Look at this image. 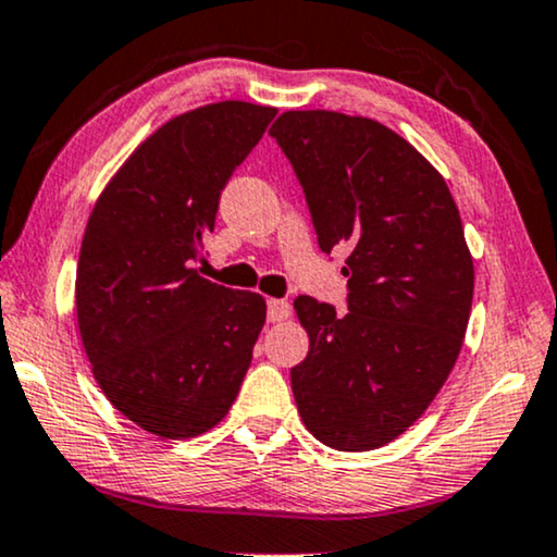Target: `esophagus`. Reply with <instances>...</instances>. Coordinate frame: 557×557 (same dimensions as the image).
<instances>
[{"label":"esophagus","instance_id":"1","mask_svg":"<svg viewBox=\"0 0 557 557\" xmlns=\"http://www.w3.org/2000/svg\"><path fill=\"white\" fill-rule=\"evenodd\" d=\"M292 317V305L286 299H269V322H284Z\"/></svg>","mask_w":557,"mask_h":557}]
</instances>
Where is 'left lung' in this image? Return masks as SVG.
<instances>
[{
    "label": "left lung",
    "mask_w": 557,
    "mask_h": 557,
    "mask_svg": "<svg viewBox=\"0 0 557 557\" xmlns=\"http://www.w3.org/2000/svg\"><path fill=\"white\" fill-rule=\"evenodd\" d=\"M305 189L322 252L348 248V312L294 309L309 352L292 368L301 422L327 447L375 450L411 428L458 360L473 261L445 178L381 122L284 112L269 129Z\"/></svg>",
    "instance_id": "left-lung-1"
}]
</instances>
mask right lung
Segmentation results:
<instances>
[{
  "label": "right lung",
  "mask_w": 557,
  "mask_h": 557,
  "mask_svg": "<svg viewBox=\"0 0 557 557\" xmlns=\"http://www.w3.org/2000/svg\"><path fill=\"white\" fill-rule=\"evenodd\" d=\"M273 107L216 102L158 127L94 205L76 271V317L94 379L137 428L197 437L233 407L265 322L261 294L194 269L220 194Z\"/></svg>",
  "instance_id": "right-lung-1"
}]
</instances>
